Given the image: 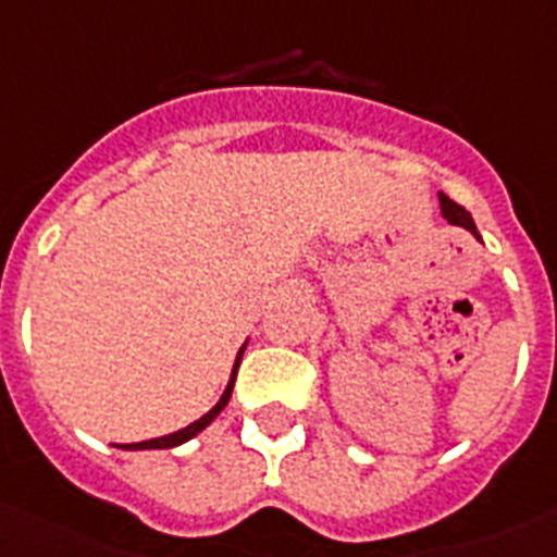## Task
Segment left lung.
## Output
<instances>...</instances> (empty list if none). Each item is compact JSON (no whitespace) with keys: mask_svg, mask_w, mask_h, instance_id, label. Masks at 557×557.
<instances>
[{"mask_svg":"<svg viewBox=\"0 0 557 557\" xmlns=\"http://www.w3.org/2000/svg\"><path fill=\"white\" fill-rule=\"evenodd\" d=\"M440 201H442V213H445V219H448L450 225H462V227H468V231H476L474 219H471V213H468L462 205L450 201L445 193H440Z\"/></svg>","mask_w":557,"mask_h":557,"instance_id":"obj_1","label":"left lung"}]
</instances>
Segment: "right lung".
Masks as SVG:
<instances>
[{"mask_svg":"<svg viewBox=\"0 0 557 557\" xmlns=\"http://www.w3.org/2000/svg\"><path fill=\"white\" fill-rule=\"evenodd\" d=\"M239 356H243V352H239ZM236 364H239V358H236ZM234 375H236V367H234ZM231 389H234V379H231V384H227V387H225V393H222V398H219V401H216V407H213V410H208V413L201 416L199 422L187 424V428H182V431L170 433V436H161V440H150V442H135V445H121V448H124V450L176 448V445H182V442L193 440V436H196V433H199V431H205V428H208V424L213 422V419H216V416H219V410H222V407L227 405V398H231Z\"/></svg>","mask_w":557,"mask_h":557,"instance_id":"add662e5","label":"right lung"}]
</instances>
